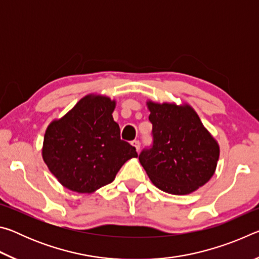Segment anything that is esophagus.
<instances>
[{
  "mask_svg": "<svg viewBox=\"0 0 259 259\" xmlns=\"http://www.w3.org/2000/svg\"><path fill=\"white\" fill-rule=\"evenodd\" d=\"M131 145H133L135 147V150L139 152V148H140V143L139 140H134V142H131Z\"/></svg>",
  "mask_w": 259,
  "mask_h": 259,
  "instance_id": "obj_1",
  "label": "esophagus"
}]
</instances>
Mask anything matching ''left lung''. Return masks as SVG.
Wrapping results in <instances>:
<instances>
[{
    "label": "left lung",
    "mask_w": 259,
    "mask_h": 259,
    "mask_svg": "<svg viewBox=\"0 0 259 259\" xmlns=\"http://www.w3.org/2000/svg\"><path fill=\"white\" fill-rule=\"evenodd\" d=\"M153 124L152 148L139 154L151 182L161 191L185 195L210 181L219 145L188 104L146 103Z\"/></svg>",
    "instance_id": "1"
}]
</instances>
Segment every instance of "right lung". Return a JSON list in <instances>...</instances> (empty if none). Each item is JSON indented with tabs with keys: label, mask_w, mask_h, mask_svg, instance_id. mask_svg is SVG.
Instances as JSON below:
<instances>
[{
	"label": "right lung",
	"mask_w": 259,
	"mask_h": 259,
	"mask_svg": "<svg viewBox=\"0 0 259 259\" xmlns=\"http://www.w3.org/2000/svg\"><path fill=\"white\" fill-rule=\"evenodd\" d=\"M115 104L107 96L87 95L48 125L42 157L64 187L90 194L112 183L121 166L138 156L120 138L112 115Z\"/></svg>",
	"instance_id": "right-lung-1"
}]
</instances>
